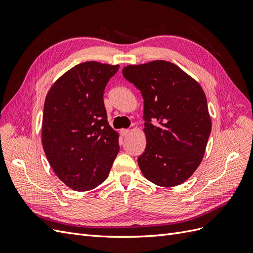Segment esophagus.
I'll list each match as a JSON object with an SVG mask.
<instances>
[{
	"mask_svg": "<svg viewBox=\"0 0 253 253\" xmlns=\"http://www.w3.org/2000/svg\"><path fill=\"white\" fill-rule=\"evenodd\" d=\"M120 134H121V136L126 137V136L128 134V129H127V128H122V129H120Z\"/></svg>",
	"mask_w": 253,
	"mask_h": 253,
	"instance_id": "obj_1",
	"label": "esophagus"
}]
</instances>
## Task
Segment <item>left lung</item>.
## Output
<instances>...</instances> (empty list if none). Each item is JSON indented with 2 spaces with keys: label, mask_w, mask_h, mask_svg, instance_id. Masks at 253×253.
<instances>
[{
  "label": "left lung",
  "mask_w": 253,
  "mask_h": 253,
  "mask_svg": "<svg viewBox=\"0 0 253 253\" xmlns=\"http://www.w3.org/2000/svg\"><path fill=\"white\" fill-rule=\"evenodd\" d=\"M122 75L143 99L147 147L138 157L143 176L160 187L180 185L202 163L211 133L202 86L164 60L127 65Z\"/></svg>",
  "instance_id": "8db88e82"
}]
</instances>
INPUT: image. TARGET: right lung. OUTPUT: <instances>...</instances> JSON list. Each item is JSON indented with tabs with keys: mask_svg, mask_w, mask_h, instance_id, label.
Masks as SVG:
<instances>
[{
	"mask_svg": "<svg viewBox=\"0 0 253 253\" xmlns=\"http://www.w3.org/2000/svg\"><path fill=\"white\" fill-rule=\"evenodd\" d=\"M119 70L88 61L52 84L45 98L42 144L53 172L67 187L88 191L108 178L119 152V135L110 126L103 94Z\"/></svg>",
	"mask_w": 253,
	"mask_h": 253,
	"instance_id": "1",
	"label": "right lung"
}]
</instances>
